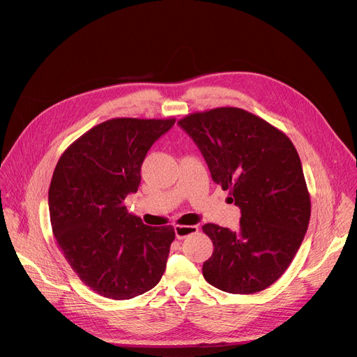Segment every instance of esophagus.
Instances as JSON below:
<instances>
[{
  "label": "esophagus",
  "mask_w": 357,
  "mask_h": 357,
  "mask_svg": "<svg viewBox=\"0 0 357 357\" xmlns=\"http://www.w3.org/2000/svg\"><path fill=\"white\" fill-rule=\"evenodd\" d=\"M197 231H199V228L196 225H176L174 227V232H176V236L178 240H183V238H185V236L196 234Z\"/></svg>",
  "instance_id": "obj_1"
}]
</instances>
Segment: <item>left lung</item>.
<instances>
[{
  "instance_id": "8db88e82",
  "label": "left lung",
  "mask_w": 357,
  "mask_h": 357,
  "mask_svg": "<svg viewBox=\"0 0 357 357\" xmlns=\"http://www.w3.org/2000/svg\"><path fill=\"white\" fill-rule=\"evenodd\" d=\"M178 125L205 158L212 180L241 209L240 228L202 229L213 243L203 278L218 289L248 295L273 284L292 263L311 216V199L292 141L238 107L184 116Z\"/></svg>"
}]
</instances>
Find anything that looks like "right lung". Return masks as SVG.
Here are the masks:
<instances>
[{
    "instance_id": "right-lung-1",
    "label": "right lung",
    "mask_w": 357,
    "mask_h": 357,
    "mask_svg": "<svg viewBox=\"0 0 357 357\" xmlns=\"http://www.w3.org/2000/svg\"><path fill=\"white\" fill-rule=\"evenodd\" d=\"M176 119L116 117L91 128L61 155L49 188L50 225L81 282L110 299H130L162 278L176 238L128 213L146 152Z\"/></svg>"
}]
</instances>
